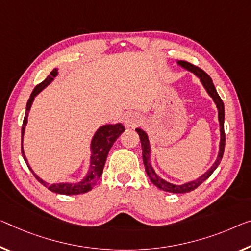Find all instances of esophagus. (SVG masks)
<instances>
[{
	"instance_id": "1",
	"label": "esophagus",
	"mask_w": 251,
	"mask_h": 251,
	"mask_svg": "<svg viewBox=\"0 0 251 251\" xmlns=\"http://www.w3.org/2000/svg\"><path fill=\"white\" fill-rule=\"evenodd\" d=\"M141 122V117L137 113H130L125 118V126L126 128H133Z\"/></svg>"
}]
</instances>
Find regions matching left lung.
Returning a JSON list of instances; mask_svg holds the SVG:
<instances>
[{
	"instance_id": "8db88e82",
	"label": "left lung",
	"mask_w": 251,
	"mask_h": 251,
	"mask_svg": "<svg viewBox=\"0 0 251 251\" xmlns=\"http://www.w3.org/2000/svg\"><path fill=\"white\" fill-rule=\"evenodd\" d=\"M177 65L180 67H183L184 69H186V71L193 73V74L198 77L200 82L202 83L203 87L205 88L206 93L211 96L212 100H213V102L215 103V105H217L218 119H219V125H220V144H219L218 157L217 159H215L214 164L212 165L202 176H200L199 178H196L195 180H192V182L184 183V184H173L171 182H167V180L164 179L163 177H160L157 174L156 171L151 166V160H150V152H151V148H150V141H149L148 134L146 133V131H144L140 128H137L136 131L138 132L139 137H140L141 148H142V159H144L146 173H147V175L150 178V180H151V183L158 188H160V190L169 192V193H188L193 190H195V188L199 187L204 180L209 178V177L212 175V173L217 169L219 164L221 163L223 152H225V146H226L225 104H223L221 98H220L217 90H215L213 83H212L211 77L207 75L205 72L202 71L201 68L196 67L194 65H192L184 60H177Z\"/></svg>"
}]
</instances>
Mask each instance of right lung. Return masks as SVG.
<instances>
[{
	"label": "right lung",
	"instance_id": "obj_1",
	"mask_svg": "<svg viewBox=\"0 0 251 251\" xmlns=\"http://www.w3.org/2000/svg\"><path fill=\"white\" fill-rule=\"evenodd\" d=\"M57 75H58V68H53L51 73L48 75L47 78H46L42 83L38 84V85L33 88L32 93L30 95V99L28 100V103H26V107H25V119H23V125H22V130H21L22 156H23V159L25 161V164L28 165L29 169L32 172L34 177H36V178L39 180L44 186L48 187V190H50L53 193H57V194H64V195L83 194V193L91 191L92 187L95 185V183L100 179V177H101L103 173L104 165H105L107 153H109L111 147L113 146L114 141L117 140L119 136H120L126 129L121 123H115V125H103L96 130V132L94 133V136L92 138V141H91V147H90L91 157H90V166H88V171L86 173V175L84 176V178L82 180H79V182L49 184L47 182H45L42 178H40V177L32 171V168L30 167L29 161L25 155V150H23V136H25V126L26 123H28V115L30 112V109H31L32 103L34 101V98H36L41 91H44L45 88L47 87L53 79H55V77Z\"/></svg>",
	"mask_w": 251,
	"mask_h": 251
}]
</instances>
